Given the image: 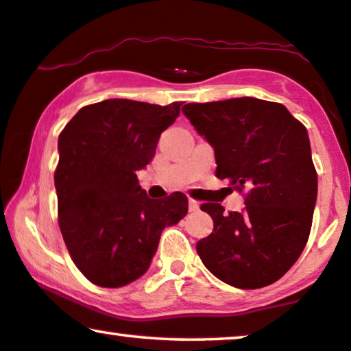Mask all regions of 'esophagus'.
Masks as SVG:
<instances>
[{
    "instance_id": "esophagus-1",
    "label": "esophagus",
    "mask_w": 351,
    "mask_h": 351,
    "mask_svg": "<svg viewBox=\"0 0 351 351\" xmlns=\"http://www.w3.org/2000/svg\"><path fill=\"white\" fill-rule=\"evenodd\" d=\"M189 209H190V213H195V210H198L199 209L198 201L193 199V198H190L189 199Z\"/></svg>"
}]
</instances>
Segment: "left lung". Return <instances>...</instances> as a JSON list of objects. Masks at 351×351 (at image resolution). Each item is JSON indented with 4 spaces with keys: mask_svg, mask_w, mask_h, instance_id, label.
Listing matches in <instances>:
<instances>
[{
    "mask_svg": "<svg viewBox=\"0 0 351 351\" xmlns=\"http://www.w3.org/2000/svg\"><path fill=\"white\" fill-rule=\"evenodd\" d=\"M182 112L214 147L215 177L238 191L249 186L241 213L201 204L214 230L196 252L230 286L271 285L308 241L318 193L308 132L285 105L256 97L186 104Z\"/></svg>",
    "mask_w": 351,
    "mask_h": 351,
    "instance_id": "obj_1",
    "label": "left lung"
}]
</instances>
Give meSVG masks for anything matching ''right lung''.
<instances>
[{"instance_id": "1", "label": "right lung", "mask_w": 351, "mask_h": 351, "mask_svg": "<svg viewBox=\"0 0 351 351\" xmlns=\"http://www.w3.org/2000/svg\"><path fill=\"white\" fill-rule=\"evenodd\" d=\"M182 102L110 99L86 105L59 136V227L71 261L94 285L126 286L150 267L161 232L184 219L180 191L150 199L136 171L153 160Z\"/></svg>"}]
</instances>
